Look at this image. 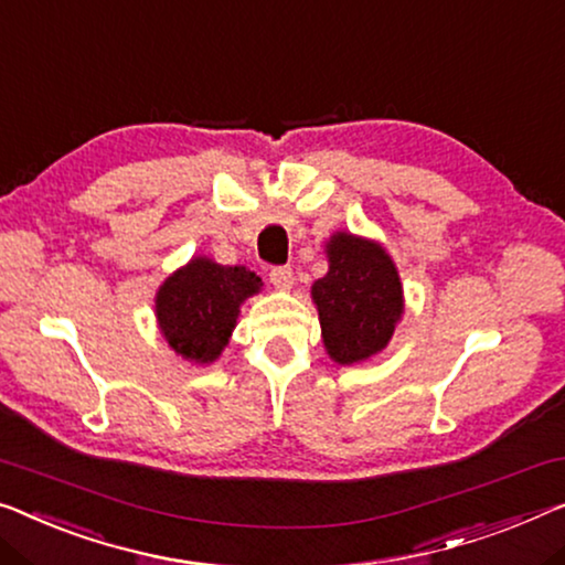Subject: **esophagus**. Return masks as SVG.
Here are the masks:
<instances>
[{"label":"esophagus","mask_w":565,"mask_h":565,"mask_svg":"<svg viewBox=\"0 0 565 565\" xmlns=\"http://www.w3.org/2000/svg\"><path fill=\"white\" fill-rule=\"evenodd\" d=\"M268 279L276 286V289L281 291H289L294 286V271L289 266H274L271 274H268Z\"/></svg>","instance_id":"obj_1"}]
</instances>
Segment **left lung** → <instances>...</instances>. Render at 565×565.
Segmentation results:
<instances>
[{
	"instance_id": "1",
	"label": "left lung",
	"mask_w": 565,
	"mask_h": 565,
	"mask_svg": "<svg viewBox=\"0 0 565 565\" xmlns=\"http://www.w3.org/2000/svg\"><path fill=\"white\" fill-rule=\"evenodd\" d=\"M327 274L311 286L322 342L337 365L365 363L388 348L403 317V284L377 241L337 231L324 243Z\"/></svg>"
}]
</instances>
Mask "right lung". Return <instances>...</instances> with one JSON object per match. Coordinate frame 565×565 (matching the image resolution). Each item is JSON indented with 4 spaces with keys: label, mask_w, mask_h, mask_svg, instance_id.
<instances>
[{
    "label": "right lung",
    "mask_w": 565,
    "mask_h": 565,
    "mask_svg": "<svg viewBox=\"0 0 565 565\" xmlns=\"http://www.w3.org/2000/svg\"><path fill=\"white\" fill-rule=\"evenodd\" d=\"M260 286L264 281L246 266L192 256L159 286L154 297L159 332L188 363H215L235 330L241 305Z\"/></svg>",
    "instance_id": "right-lung-1"
}]
</instances>
